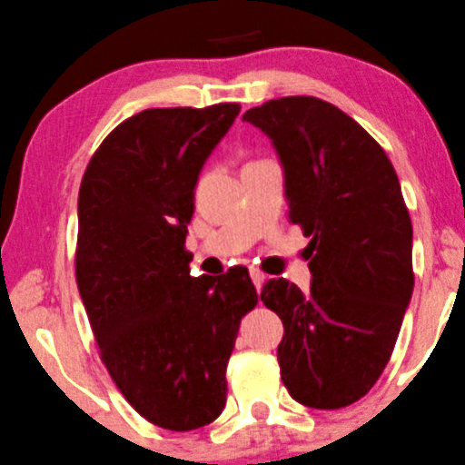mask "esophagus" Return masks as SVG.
I'll use <instances>...</instances> for the list:
<instances>
[{"label": "esophagus", "instance_id": "esophagus-1", "mask_svg": "<svg viewBox=\"0 0 465 465\" xmlns=\"http://www.w3.org/2000/svg\"><path fill=\"white\" fill-rule=\"evenodd\" d=\"M252 281H253V285H256V292H261L262 285H265L267 276H265V273H262V272L252 270Z\"/></svg>", "mask_w": 465, "mask_h": 465}]
</instances>
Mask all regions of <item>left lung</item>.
Here are the masks:
<instances>
[{"label": "left lung", "mask_w": 465, "mask_h": 465, "mask_svg": "<svg viewBox=\"0 0 465 465\" xmlns=\"http://www.w3.org/2000/svg\"><path fill=\"white\" fill-rule=\"evenodd\" d=\"M242 120L276 149L290 220L310 238L312 285L272 278L278 365L298 403L339 410L372 390L414 287L412 223L392 163L348 114L310 95L270 100Z\"/></svg>", "instance_id": "8db88e82"}]
</instances>
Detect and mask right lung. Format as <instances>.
Masks as SVG:
<instances>
[{
    "label": "right lung",
    "instance_id": "right-lung-1",
    "mask_svg": "<svg viewBox=\"0 0 465 465\" xmlns=\"http://www.w3.org/2000/svg\"><path fill=\"white\" fill-rule=\"evenodd\" d=\"M241 104L146 109L104 138L77 198L75 278L111 379L146 421L187 432L220 417L245 267L192 276L184 249L204 163Z\"/></svg>",
    "mask_w": 465,
    "mask_h": 465
}]
</instances>
